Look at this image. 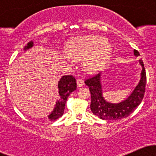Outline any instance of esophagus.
Segmentation results:
<instances>
[{
    "mask_svg": "<svg viewBox=\"0 0 156 156\" xmlns=\"http://www.w3.org/2000/svg\"><path fill=\"white\" fill-rule=\"evenodd\" d=\"M83 85V80L80 79V78L77 79V86H78V87H82Z\"/></svg>",
    "mask_w": 156,
    "mask_h": 156,
    "instance_id": "esophagus-1",
    "label": "esophagus"
}]
</instances>
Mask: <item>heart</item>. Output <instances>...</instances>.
<instances>
[{"label": "heart", "instance_id": "heart-1", "mask_svg": "<svg viewBox=\"0 0 156 156\" xmlns=\"http://www.w3.org/2000/svg\"><path fill=\"white\" fill-rule=\"evenodd\" d=\"M67 56L74 61L85 59L84 68L88 72L99 70L112 54V46L99 36H84L71 39L65 47Z\"/></svg>", "mask_w": 156, "mask_h": 156}]
</instances>
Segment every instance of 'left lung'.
<instances>
[{"instance_id":"obj_1","label":"left lung","mask_w":156,"mask_h":156,"mask_svg":"<svg viewBox=\"0 0 156 156\" xmlns=\"http://www.w3.org/2000/svg\"><path fill=\"white\" fill-rule=\"evenodd\" d=\"M134 55L139 56V53L136 50ZM142 69L139 83L133 92L126 99L118 103H108L103 96V88L101 83V73L85 80V83L89 87L91 92L90 108L93 114L104 120H117L130 115L142 101L145 92L146 72L142 60H139Z\"/></svg>"}]
</instances>
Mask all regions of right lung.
I'll use <instances>...</instances> for the list:
<instances>
[{"label": "right lung", "mask_w": 156, "mask_h": 156, "mask_svg": "<svg viewBox=\"0 0 156 156\" xmlns=\"http://www.w3.org/2000/svg\"><path fill=\"white\" fill-rule=\"evenodd\" d=\"M34 46L33 41L28 42L26 46L23 48L24 51L30 49ZM76 80L72 76H64L59 80L58 83V98L59 100L56 101L54 108L52 111L51 114L48 115V119L51 121L57 119L58 118L63 115L64 108H65V103L67 98L70 93L76 89Z\"/></svg>", "instance_id": "obj_1"}]
</instances>
